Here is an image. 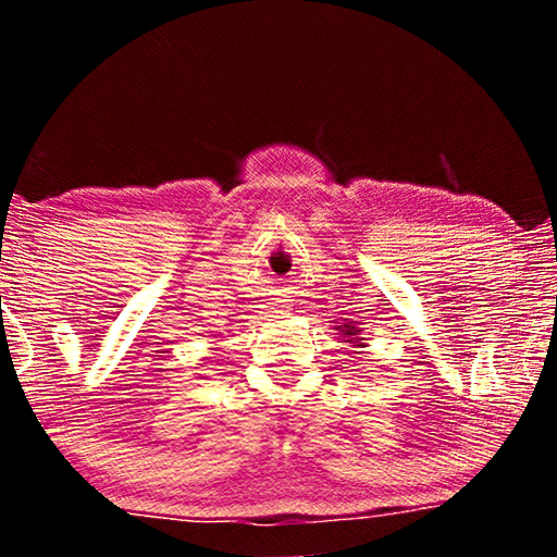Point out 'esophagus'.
Here are the masks:
<instances>
[{"instance_id":"1","label":"esophagus","mask_w":557,"mask_h":557,"mask_svg":"<svg viewBox=\"0 0 557 557\" xmlns=\"http://www.w3.org/2000/svg\"><path fill=\"white\" fill-rule=\"evenodd\" d=\"M275 312H277V309H275Z\"/></svg>"}]
</instances>
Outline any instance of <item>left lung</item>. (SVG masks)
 <instances>
[{"label": "left lung", "instance_id": "1", "mask_svg": "<svg viewBox=\"0 0 557 557\" xmlns=\"http://www.w3.org/2000/svg\"><path fill=\"white\" fill-rule=\"evenodd\" d=\"M338 334L344 336V342L351 344V348H361L363 346V329H361V322H348V319H344L342 324L334 326ZM358 354V351H356Z\"/></svg>", "mask_w": 557, "mask_h": 557}]
</instances>
